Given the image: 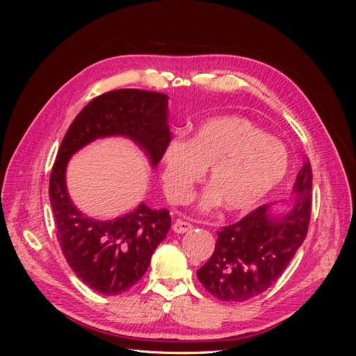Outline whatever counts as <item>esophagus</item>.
<instances>
[{
	"label": "esophagus",
	"instance_id": "obj_1",
	"mask_svg": "<svg viewBox=\"0 0 356 356\" xmlns=\"http://www.w3.org/2000/svg\"><path fill=\"white\" fill-rule=\"evenodd\" d=\"M193 225L187 221H182V220H177L174 222V225H172V230H174L175 233H186L188 230H191Z\"/></svg>",
	"mask_w": 356,
	"mask_h": 356
}]
</instances>
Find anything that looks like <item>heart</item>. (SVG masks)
<instances>
[{
	"label": "heart",
	"mask_w": 356,
	"mask_h": 356,
	"mask_svg": "<svg viewBox=\"0 0 356 356\" xmlns=\"http://www.w3.org/2000/svg\"><path fill=\"white\" fill-rule=\"evenodd\" d=\"M209 168L212 186L199 200L202 211L218 203L230 212L257 207L285 178V144L243 117H215L197 127L190 141L170 139L163 152V187L170 202L186 203L193 186Z\"/></svg>",
	"instance_id": "obj_1"
}]
</instances>
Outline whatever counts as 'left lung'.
I'll return each instance as SVG.
<instances>
[{"label":"left lung","instance_id":"left-lung-1","mask_svg":"<svg viewBox=\"0 0 356 356\" xmlns=\"http://www.w3.org/2000/svg\"><path fill=\"white\" fill-rule=\"evenodd\" d=\"M296 199L288 212L273 217L263 204L241 221L217 232L218 239L197 277L209 293L222 301L250 300L273 285L303 243L312 209V168L309 159L294 184Z\"/></svg>","mask_w":356,"mask_h":356}]
</instances>
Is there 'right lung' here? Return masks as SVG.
I'll list each match as a JSON object with an SVG mask.
<instances>
[{
  "mask_svg": "<svg viewBox=\"0 0 356 356\" xmlns=\"http://www.w3.org/2000/svg\"><path fill=\"white\" fill-rule=\"evenodd\" d=\"M114 135L131 138L156 166L172 139L168 95L118 89L95 98L74 118L51 169L49 197L62 252L74 273L104 296L122 294L145 275L172 221L169 211L145 203L111 221L90 218L74 207L65 184L70 157L95 139Z\"/></svg>",
  "mask_w": 356,
  "mask_h": 356,
  "instance_id": "add662e5",
  "label": "right lung"
}]
</instances>
